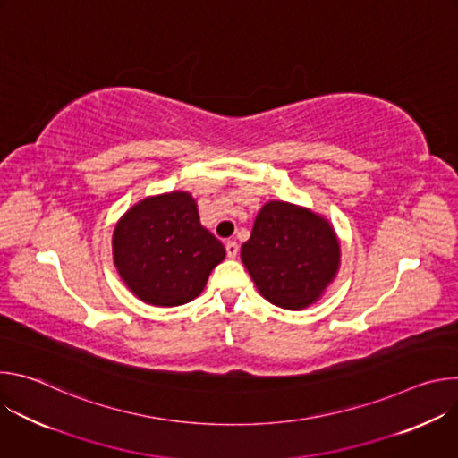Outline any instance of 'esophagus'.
<instances>
[{
    "mask_svg": "<svg viewBox=\"0 0 458 458\" xmlns=\"http://www.w3.org/2000/svg\"><path fill=\"white\" fill-rule=\"evenodd\" d=\"M237 253H239V244H237L235 241H228V242H226V255H228L230 259H235Z\"/></svg>",
    "mask_w": 458,
    "mask_h": 458,
    "instance_id": "34e87169",
    "label": "esophagus"
}]
</instances>
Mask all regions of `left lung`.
Listing matches in <instances>:
<instances>
[{"instance_id": "8db88e82", "label": "left lung", "mask_w": 458, "mask_h": 458, "mask_svg": "<svg viewBox=\"0 0 458 458\" xmlns=\"http://www.w3.org/2000/svg\"><path fill=\"white\" fill-rule=\"evenodd\" d=\"M241 259L259 293L284 310L313 304L341 263V244L324 217L283 201L267 203L255 217Z\"/></svg>"}]
</instances>
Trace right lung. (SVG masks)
I'll list each match as a JSON object with an SVG mask.
<instances>
[{"instance_id": "obj_1", "label": "right lung", "mask_w": 458, "mask_h": 458, "mask_svg": "<svg viewBox=\"0 0 458 458\" xmlns=\"http://www.w3.org/2000/svg\"><path fill=\"white\" fill-rule=\"evenodd\" d=\"M114 265L136 297L152 306H179L198 297L226 255L201 223L188 191L147 198L115 225Z\"/></svg>"}]
</instances>
